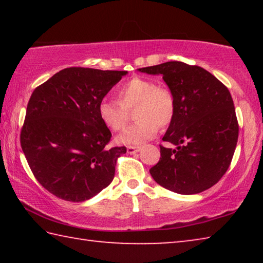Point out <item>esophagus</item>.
Here are the masks:
<instances>
[{
  "label": "esophagus",
  "instance_id": "esophagus-1",
  "mask_svg": "<svg viewBox=\"0 0 263 263\" xmlns=\"http://www.w3.org/2000/svg\"><path fill=\"white\" fill-rule=\"evenodd\" d=\"M140 151V147H137V146H128L127 147V153L130 154H135L137 152H139Z\"/></svg>",
  "mask_w": 263,
  "mask_h": 263
}]
</instances>
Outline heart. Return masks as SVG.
Segmentation results:
<instances>
[{"label":"heart","mask_w":263,"mask_h":263,"mask_svg":"<svg viewBox=\"0 0 263 263\" xmlns=\"http://www.w3.org/2000/svg\"><path fill=\"white\" fill-rule=\"evenodd\" d=\"M119 101L105 96L97 105L99 118L112 131L125 126L128 109L137 105L135 117L137 123L128 126L117 137L122 145L136 146L157 136L159 125L166 127L173 122L176 114V102L173 92L166 87H160L148 78L136 77L122 84L118 89Z\"/></svg>","instance_id":"1"}]
</instances>
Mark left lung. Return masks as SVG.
I'll list each match as a JSON object with an SVG mask.
<instances>
[{
  "instance_id": "obj_1",
  "label": "left lung",
  "mask_w": 263,
  "mask_h": 263,
  "mask_svg": "<svg viewBox=\"0 0 263 263\" xmlns=\"http://www.w3.org/2000/svg\"><path fill=\"white\" fill-rule=\"evenodd\" d=\"M162 75L176 102V114L160 146L159 162L149 169L154 181L182 195L211 188L228 171L239 125L232 96L216 77L198 66L168 61L138 69Z\"/></svg>"
}]
</instances>
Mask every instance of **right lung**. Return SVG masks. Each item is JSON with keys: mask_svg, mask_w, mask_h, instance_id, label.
Instances as JSON below:
<instances>
[{"mask_svg": "<svg viewBox=\"0 0 263 263\" xmlns=\"http://www.w3.org/2000/svg\"><path fill=\"white\" fill-rule=\"evenodd\" d=\"M126 74L69 67L33 90L21 146L35 179L57 197L83 202L112 182L126 147L106 148L111 132L99 118L97 105Z\"/></svg>", "mask_w": 263, "mask_h": 263, "instance_id": "obj_1", "label": "right lung"}]
</instances>
